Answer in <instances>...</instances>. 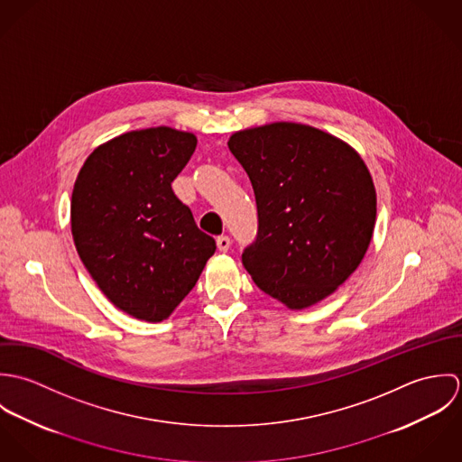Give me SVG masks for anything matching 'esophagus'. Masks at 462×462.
I'll use <instances>...</instances> for the list:
<instances>
[{
	"mask_svg": "<svg viewBox=\"0 0 462 462\" xmlns=\"http://www.w3.org/2000/svg\"><path fill=\"white\" fill-rule=\"evenodd\" d=\"M217 247H218V251L227 253V251H229V247H231V238H229V236H226V235L218 236V238H217Z\"/></svg>",
	"mask_w": 462,
	"mask_h": 462,
	"instance_id": "esophagus-1",
	"label": "esophagus"
}]
</instances>
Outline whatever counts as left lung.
<instances>
[{
  "instance_id": "left-lung-1",
  "label": "left lung",
  "mask_w": 462,
  "mask_h": 462,
  "mask_svg": "<svg viewBox=\"0 0 462 462\" xmlns=\"http://www.w3.org/2000/svg\"><path fill=\"white\" fill-rule=\"evenodd\" d=\"M258 206V235L242 263L290 310L329 297L363 262L377 196L361 156L313 126L272 123L231 134Z\"/></svg>"
}]
</instances>
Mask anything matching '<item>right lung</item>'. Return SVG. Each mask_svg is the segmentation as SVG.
Wrapping results in <instances>:
<instances>
[{"label": "right lung", "mask_w": 462, "mask_h": 462, "mask_svg": "<svg viewBox=\"0 0 462 462\" xmlns=\"http://www.w3.org/2000/svg\"><path fill=\"white\" fill-rule=\"evenodd\" d=\"M196 145V134L167 126L125 133L94 149L74 183L76 251L108 300L138 320H165L217 249L172 192Z\"/></svg>", "instance_id": "1"}]
</instances>
